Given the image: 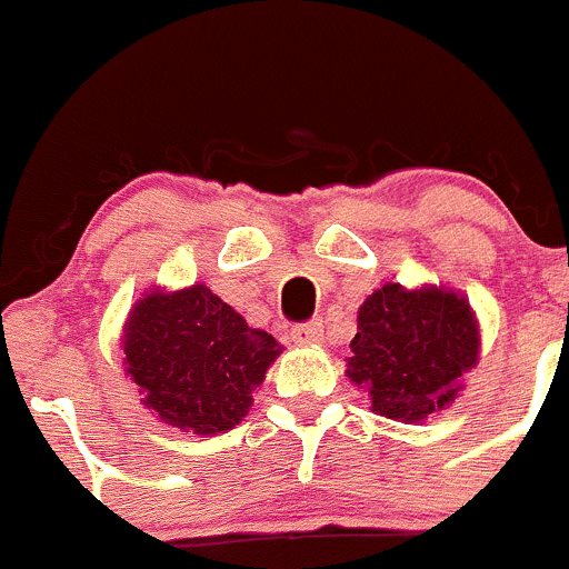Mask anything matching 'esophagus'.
Instances as JSON below:
<instances>
[{
    "mask_svg": "<svg viewBox=\"0 0 569 569\" xmlns=\"http://www.w3.org/2000/svg\"><path fill=\"white\" fill-rule=\"evenodd\" d=\"M290 337H292V342H298V346H315V342L323 340V323H320V320L298 323V326H292Z\"/></svg>",
    "mask_w": 569,
    "mask_h": 569,
    "instance_id": "34e87169",
    "label": "esophagus"
}]
</instances>
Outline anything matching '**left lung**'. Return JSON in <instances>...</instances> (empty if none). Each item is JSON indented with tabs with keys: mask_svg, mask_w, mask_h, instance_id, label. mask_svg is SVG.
Masks as SVG:
<instances>
[{
	"mask_svg": "<svg viewBox=\"0 0 569 569\" xmlns=\"http://www.w3.org/2000/svg\"><path fill=\"white\" fill-rule=\"evenodd\" d=\"M478 346L468 298L442 284L407 290L387 282L359 307L346 376L365 387L376 415L420 423L453 403Z\"/></svg>",
	"mask_w": 569,
	"mask_h": 569,
	"instance_id": "8db88e82",
	"label": "left lung"
}]
</instances>
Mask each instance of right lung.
<instances>
[{"label": "right lung", "mask_w": 569, "mask_h": 569, "mask_svg": "<svg viewBox=\"0 0 569 569\" xmlns=\"http://www.w3.org/2000/svg\"><path fill=\"white\" fill-rule=\"evenodd\" d=\"M121 346L143 407L193 435L234 429L282 353L268 331L251 329L207 284L146 292L123 323Z\"/></svg>", "instance_id": "obj_1"}]
</instances>
